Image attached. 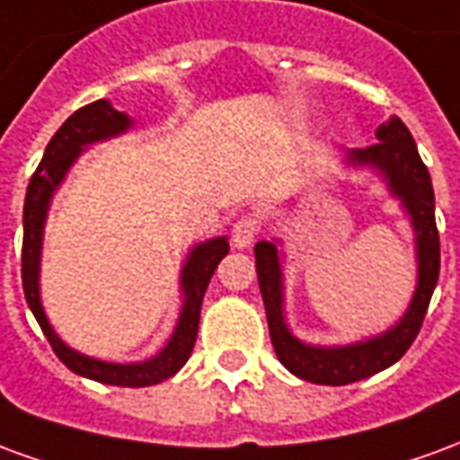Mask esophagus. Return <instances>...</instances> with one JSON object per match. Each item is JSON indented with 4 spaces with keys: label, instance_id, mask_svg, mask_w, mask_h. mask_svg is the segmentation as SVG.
Here are the masks:
<instances>
[{
    "label": "esophagus",
    "instance_id": "34e87169",
    "mask_svg": "<svg viewBox=\"0 0 460 460\" xmlns=\"http://www.w3.org/2000/svg\"><path fill=\"white\" fill-rule=\"evenodd\" d=\"M259 219H256L253 214H243V217L234 224V229H231V241H234L236 249H246V246H251L253 241L259 239Z\"/></svg>",
    "mask_w": 460,
    "mask_h": 460
}]
</instances>
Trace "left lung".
<instances>
[{"instance_id":"obj_1","label":"left lung","mask_w":460,"mask_h":460,"mask_svg":"<svg viewBox=\"0 0 460 460\" xmlns=\"http://www.w3.org/2000/svg\"><path fill=\"white\" fill-rule=\"evenodd\" d=\"M379 142L369 147H357L347 155V160L357 164H372L385 172L389 187L396 197H402L404 207L411 214L416 231V253H419V286L406 315L396 328L367 342L347 347H310L296 340L283 320V296H280V263L276 243L259 241L256 243V273L259 288L266 305L270 342L286 369L300 379L315 385H352L365 376L382 372L394 365L399 357L411 347L421 330V323L429 310V300L434 296L438 269H441V243L434 217V187L426 164L419 157L411 132L399 118H392L376 130Z\"/></svg>"}]
</instances>
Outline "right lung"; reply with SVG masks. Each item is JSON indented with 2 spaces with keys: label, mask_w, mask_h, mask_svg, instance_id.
Returning <instances> with one entry per match:
<instances>
[{
  "label": "right lung",
  "mask_w": 460,
  "mask_h": 460,
  "mask_svg": "<svg viewBox=\"0 0 460 460\" xmlns=\"http://www.w3.org/2000/svg\"><path fill=\"white\" fill-rule=\"evenodd\" d=\"M128 125H130L128 115L118 113L115 108H111L108 101H95V103L78 108L56 130L51 142L46 145L44 157H41L39 167L31 174L29 190H26L22 283H24L26 303L34 313L36 323L41 325L46 340L54 347L56 357L71 372L113 386H150L174 375L190 359L194 342H197V330H199L201 300H204L207 286H209L219 261L229 253L226 239H211L207 243H199L190 253V259L181 269V288H184L187 298H184V308H181L177 330H174V335H172V340L160 355L152 357L147 362L113 365V362H101V359H93V357L78 355L75 349L66 347L51 330L44 315V308H41V300H39V256H41V234H44V219L51 194L61 184L68 167L74 164L78 152L84 150L85 145L113 137V135L125 130Z\"/></svg>",
  "instance_id": "right-lung-1"
}]
</instances>
